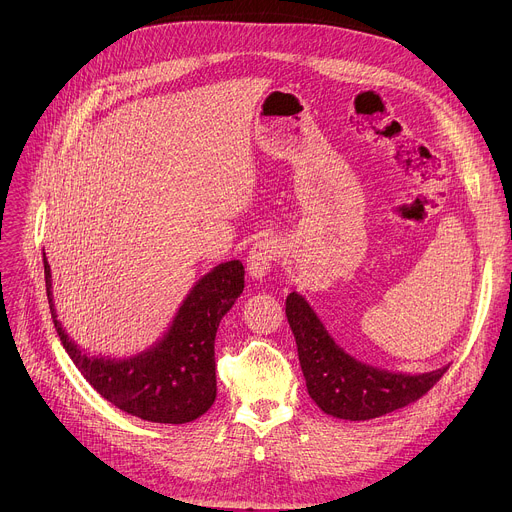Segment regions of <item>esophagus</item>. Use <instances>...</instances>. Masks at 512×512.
Here are the masks:
<instances>
[{"mask_svg":"<svg viewBox=\"0 0 512 512\" xmlns=\"http://www.w3.org/2000/svg\"><path fill=\"white\" fill-rule=\"evenodd\" d=\"M275 257H277V241L275 239H261L257 241L251 249H249V255H247V271L253 279L257 281H263L273 263H275Z\"/></svg>","mask_w":512,"mask_h":512,"instance_id":"obj_1","label":"esophagus"}]
</instances>
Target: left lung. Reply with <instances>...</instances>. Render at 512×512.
<instances>
[{"mask_svg": "<svg viewBox=\"0 0 512 512\" xmlns=\"http://www.w3.org/2000/svg\"><path fill=\"white\" fill-rule=\"evenodd\" d=\"M285 316L298 344L306 387L316 405L338 419L364 421L401 409L423 397L450 369L407 375L371 367L340 348L308 300L291 291Z\"/></svg>", "mask_w": 512, "mask_h": 512, "instance_id": "1", "label": "left lung"}]
</instances>
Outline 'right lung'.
Returning a JSON list of instances; mask_svg holds the SVG:
<instances>
[{"mask_svg": "<svg viewBox=\"0 0 512 512\" xmlns=\"http://www.w3.org/2000/svg\"><path fill=\"white\" fill-rule=\"evenodd\" d=\"M44 279L60 342L101 397L152 423H188L210 409L216 399L214 338L223 316L243 294L245 267L241 261L221 263L202 275L164 336L148 350L127 358L95 356L68 338L56 316L46 253Z\"/></svg>", "mask_w": 512, "mask_h": 512, "instance_id": "obj_1", "label": "right lung"}]
</instances>
